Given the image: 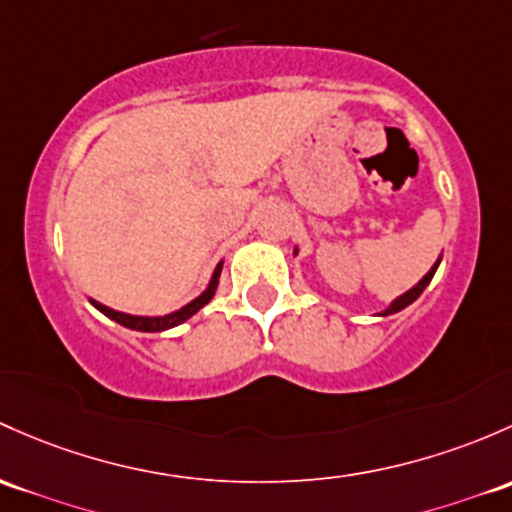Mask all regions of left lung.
Masks as SVG:
<instances>
[{
	"instance_id": "left-lung-1",
	"label": "left lung",
	"mask_w": 512,
	"mask_h": 512,
	"mask_svg": "<svg viewBox=\"0 0 512 512\" xmlns=\"http://www.w3.org/2000/svg\"><path fill=\"white\" fill-rule=\"evenodd\" d=\"M439 262H441V260H437V265H434V267H432V270H429L427 274H424V279H422V282H419V284H417V287H412V289H410V292H407V294H402V297H400V299H395V301H392V306H390V309H385V311H383V316L397 314V311H402V309H405V306H410V304H412V301H414V299H417V297H419V294H422V292H424V289H427V284H429V282H432V277H434V272H437Z\"/></svg>"
}]
</instances>
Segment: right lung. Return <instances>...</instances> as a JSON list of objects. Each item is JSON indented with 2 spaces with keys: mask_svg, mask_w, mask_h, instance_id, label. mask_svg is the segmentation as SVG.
<instances>
[{
  "mask_svg": "<svg viewBox=\"0 0 512 512\" xmlns=\"http://www.w3.org/2000/svg\"><path fill=\"white\" fill-rule=\"evenodd\" d=\"M220 270H223V262H220V265L215 267V272H213V279H211V284H208V289H206V292H203L201 297H198V299H193L191 304H186L184 309L174 311V314H169V316H129V314H122V311L107 309V306L98 304V301H93V306H95V309H98V311H102V314H105L107 319H112V321H117V324H122V326L132 328V331H144V333H157V331H166V328H174V326L184 324L186 319H191V316L196 314L198 309H203V306H206L208 301L213 299V294H215V287H218V277H220Z\"/></svg>",
  "mask_w": 512,
  "mask_h": 512,
  "instance_id": "1",
  "label": "right lung"
}]
</instances>
